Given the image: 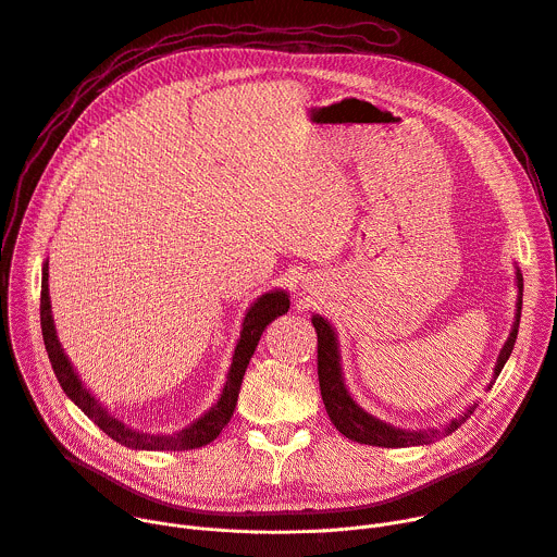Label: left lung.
<instances>
[{"mask_svg":"<svg viewBox=\"0 0 557 557\" xmlns=\"http://www.w3.org/2000/svg\"><path fill=\"white\" fill-rule=\"evenodd\" d=\"M516 283H518V310H516V321H512L510 334L506 338V344L497 357V366H495V374L493 379L499 376L504 363L508 361L512 348H516V338H518V330H520V314H522V292H524V278L518 270L516 274ZM312 325L317 330V368H319V388H321V397L327 410L330 421L336 425V431L341 435H346L352 442L359 444H368V446H381V448H404V446H423V444H433L450 433H455L457 428L475 412L478 404L470 406L459 419H453L448 425L444 428H428V431H404V428L391 425L386 421H381L372 414H368L348 393L346 383H344V374H341V357H338V344H336V334L332 330V325L327 323V319L314 314L312 317ZM493 386V381H491ZM488 386V388H491Z\"/></svg>","mask_w":557,"mask_h":557,"instance_id":"obj_1","label":"left lung"}]
</instances>
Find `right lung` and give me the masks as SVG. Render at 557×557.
Returning <instances> with one entry per match:
<instances>
[{
  "label": "right lung",
  "mask_w": 557,
  "mask_h": 557,
  "mask_svg": "<svg viewBox=\"0 0 557 557\" xmlns=\"http://www.w3.org/2000/svg\"><path fill=\"white\" fill-rule=\"evenodd\" d=\"M287 310H289V296L283 289H274V292H268V294L256 298L243 319L240 338H238L234 357H232V366L227 372V381H225V388L221 393V399L213 404L200 419H196L191 425L183 428V431H178L174 435H151V433L132 431L129 425H124L120 419H115L111 412H107V408H102V404L87 388H84V383L79 381L77 372L73 370L69 357L64 355L60 341H58L53 317H51L49 261L41 265L39 323H41V334H45V346H47L53 372L60 381L62 391L84 414L94 419L113 442H117L126 448H136V450H191V448L207 446L209 442L216 440L234 414L245 370L249 366V359H251L256 346H259L263 330L276 317L285 314Z\"/></svg>",
  "instance_id": "right-lung-1"
}]
</instances>
